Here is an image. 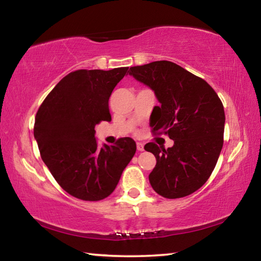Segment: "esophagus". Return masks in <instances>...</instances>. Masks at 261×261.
<instances>
[{
	"instance_id": "1",
	"label": "esophagus",
	"mask_w": 261,
	"mask_h": 261,
	"mask_svg": "<svg viewBox=\"0 0 261 261\" xmlns=\"http://www.w3.org/2000/svg\"><path fill=\"white\" fill-rule=\"evenodd\" d=\"M137 149H138L139 152L144 151V144L143 143H137Z\"/></svg>"
}]
</instances>
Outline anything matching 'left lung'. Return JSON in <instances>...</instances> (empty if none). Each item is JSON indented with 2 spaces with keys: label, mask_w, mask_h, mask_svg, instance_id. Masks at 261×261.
Wrapping results in <instances>:
<instances>
[{
  "label": "left lung",
  "mask_w": 261,
  "mask_h": 261,
  "mask_svg": "<svg viewBox=\"0 0 261 261\" xmlns=\"http://www.w3.org/2000/svg\"><path fill=\"white\" fill-rule=\"evenodd\" d=\"M129 74L155 93L160 107L151 115L153 135H168L174 146L147 143L156 165L148 179L168 199L187 197L210 178L223 146V105L208 83L169 61L130 68Z\"/></svg>",
  "instance_id": "obj_1"
}]
</instances>
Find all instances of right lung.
I'll return each mask as SVG.
<instances>
[{
    "mask_svg": "<svg viewBox=\"0 0 261 261\" xmlns=\"http://www.w3.org/2000/svg\"><path fill=\"white\" fill-rule=\"evenodd\" d=\"M126 67L70 72L46 96L34 122L42 161L65 192L85 201L107 198L136 153L130 137L99 147L94 127L112 121L108 101Z\"/></svg>",
    "mask_w": 261,
    "mask_h": 261,
    "instance_id": "right-lung-1",
    "label": "right lung"
}]
</instances>
